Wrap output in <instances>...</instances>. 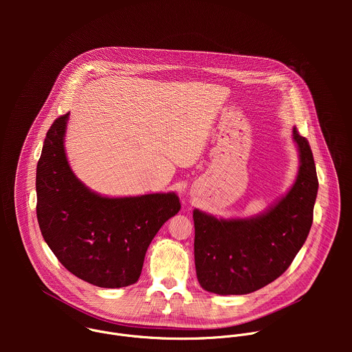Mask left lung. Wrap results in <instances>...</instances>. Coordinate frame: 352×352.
Returning <instances> with one entry per match:
<instances>
[{
  "label": "left lung",
  "instance_id": "left-lung-1",
  "mask_svg": "<svg viewBox=\"0 0 352 352\" xmlns=\"http://www.w3.org/2000/svg\"><path fill=\"white\" fill-rule=\"evenodd\" d=\"M299 155L295 182L266 212L245 219H217L197 209L195 267L204 289L243 295L274 281L305 243L314 220L318 175L308 140L292 129Z\"/></svg>",
  "mask_w": 352,
  "mask_h": 352
}]
</instances>
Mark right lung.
Returning a JSON list of instances; mask_svg holds the SVG:
<instances>
[{
    "mask_svg": "<svg viewBox=\"0 0 352 352\" xmlns=\"http://www.w3.org/2000/svg\"><path fill=\"white\" fill-rule=\"evenodd\" d=\"M69 113L50 126L36 171L37 220L61 265L103 288L135 284L146 250L179 209L175 192L107 197L89 189L65 153Z\"/></svg>",
    "mask_w": 352,
    "mask_h": 352,
    "instance_id": "right-lung-1",
    "label": "right lung"
}]
</instances>
